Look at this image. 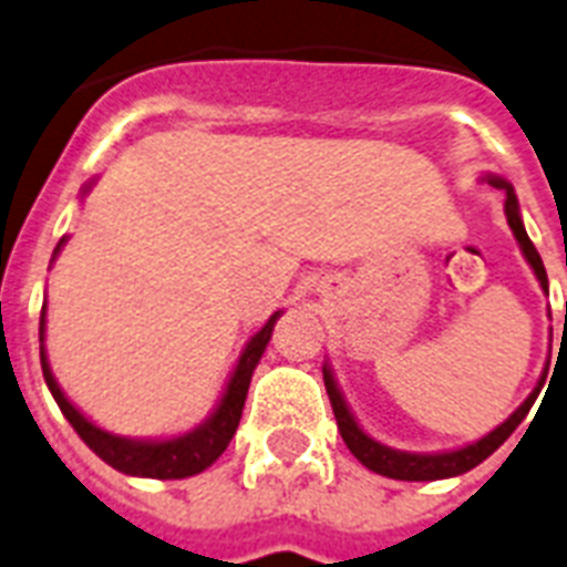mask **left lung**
I'll use <instances>...</instances> for the list:
<instances>
[{
    "label": "left lung",
    "instance_id": "left-lung-1",
    "mask_svg": "<svg viewBox=\"0 0 567 567\" xmlns=\"http://www.w3.org/2000/svg\"><path fill=\"white\" fill-rule=\"evenodd\" d=\"M488 181H492L497 189H504L506 193V219H509V228H513L515 239H518V246L520 251H524V257H527V262L533 266V271H536L538 284H542V289L547 292L545 262H542L536 246L529 243L527 230H524L513 184H506L504 178H488ZM542 383H545V378H542ZM542 383H538V386L529 392L527 401H524V404H520L518 410L504 421V424H497L488 436L477 439V442H471V445L460 447V451H445V454H410V451H395V447L380 445V442H374L369 433H362V427L357 424L351 410H348L346 398H342V392L337 389V380H333L330 369L324 365V389H328L330 406H333V415H337V427L339 433H342V439H346L348 451H351V454H354L369 471L392 480H445V477H456V474H465V471H471L474 465H480L486 456L495 454L506 439L513 436L520 421L527 419L529 406H533V401H536Z\"/></svg>",
    "mask_w": 567,
    "mask_h": 567
}]
</instances>
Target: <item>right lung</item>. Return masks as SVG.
<instances>
[{
    "mask_svg": "<svg viewBox=\"0 0 567 567\" xmlns=\"http://www.w3.org/2000/svg\"><path fill=\"white\" fill-rule=\"evenodd\" d=\"M87 193V189H84ZM66 243V237L58 243L54 255L61 251V246ZM280 312H275L262 330H257L255 337L248 339L246 351L239 357L237 369L230 374L228 389L221 395L219 406L213 410L210 419L205 424H198L196 430H189L184 436L163 439V442H152V439H125L113 436L107 430L96 427L93 421H87L75 406L66 401V395L58 386L52 369H49L47 351L40 346V365H43V378H47V386L52 392V398L58 401L61 412L66 415L75 433L84 439V445L93 451L96 456H102L104 463L113 465L122 474H131V477H155V480H184L193 477L198 471L210 468L216 460L221 456V451L228 447V442L237 433V424L243 419V406H246L248 383H251V374H255L257 362H260L262 351L269 346L271 330H275V321H278ZM47 337V310L40 312V342Z\"/></svg>",
    "mask_w": 567,
    "mask_h": 567,
    "instance_id": "obj_1",
    "label": "right lung"
}]
</instances>
